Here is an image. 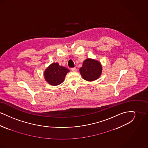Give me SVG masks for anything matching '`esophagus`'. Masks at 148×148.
<instances>
[{
	"mask_svg": "<svg viewBox=\"0 0 148 148\" xmlns=\"http://www.w3.org/2000/svg\"><path fill=\"white\" fill-rule=\"evenodd\" d=\"M71 71H74V72H75V71H77V69L75 68H73L71 69Z\"/></svg>",
	"mask_w": 148,
	"mask_h": 148,
	"instance_id": "esophagus-1",
	"label": "esophagus"
}]
</instances>
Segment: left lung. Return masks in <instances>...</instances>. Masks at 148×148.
<instances>
[{"label":"left lung","mask_w":148,"mask_h":148,"mask_svg":"<svg viewBox=\"0 0 148 148\" xmlns=\"http://www.w3.org/2000/svg\"><path fill=\"white\" fill-rule=\"evenodd\" d=\"M102 65L95 59L88 58L83 62L79 71L83 78L88 82L98 79L102 74Z\"/></svg>","instance_id":"left-lung-1"}]
</instances>
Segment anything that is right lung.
I'll return each instance as SVG.
<instances>
[{"label":"right lung","instance_id":"obj_1","mask_svg":"<svg viewBox=\"0 0 148 148\" xmlns=\"http://www.w3.org/2000/svg\"><path fill=\"white\" fill-rule=\"evenodd\" d=\"M69 72V70L58 63L51 64L46 68L44 73V76L46 82L51 85L56 86L62 83L65 75Z\"/></svg>","mask_w":148,"mask_h":148}]
</instances>
